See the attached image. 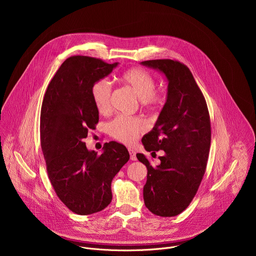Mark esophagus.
I'll return each mask as SVG.
<instances>
[{"mask_svg": "<svg viewBox=\"0 0 256 256\" xmlns=\"http://www.w3.org/2000/svg\"><path fill=\"white\" fill-rule=\"evenodd\" d=\"M128 152H130V160L132 161H136V152L132 150V149H128Z\"/></svg>", "mask_w": 256, "mask_h": 256, "instance_id": "esophagus-1", "label": "esophagus"}]
</instances>
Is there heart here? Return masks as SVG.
Returning a JSON list of instances; mask_svg holds the SVG:
<instances>
[{"mask_svg":"<svg viewBox=\"0 0 256 256\" xmlns=\"http://www.w3.org/2000/svg\"><path fill=\"white\" fill-rule=\"evenodd\" d=\"M120 81L130 88L138 97L142 107L156 110L164 103V94L156 90V81L149 72L140 68H128L122 72ZM91 98L95 108L100 114H107L112 107V86L104 79L96 80L90 89ZM147 126L138 116H118L107 124V132L114 138L124 142L132 144L140 134Z\"/></svg>","mask_w":256,"mask_h":256,"instance_id":"b5f03b06","label":"heart"}]
</instances>
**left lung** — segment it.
I'll list each match as a JSON object with an SVG mask.
<instances>
[{
    "instance_id": "8db88e82",
    "label": "left lung",
    "mask_w": 256,
    "mask_h": 256,
    "mask_svg": "<svg viewBox=\"0 0 256 256\" xmlns=\"http://www.w3.org/2000/svg\"><path fill=\"white\" fill-rule=\"evenodd\" d=\"M168 79L166 103L153 130L142 142L156 153L161 164L154 168L144 154H136L148 170L144 186L146 206L154 214L174 216L192 202L206 172L210 146V120L204 94L190 68L169 58L142 62Z\"/></svg>"
}]
</instances>
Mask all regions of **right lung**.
Instances as JSON below:
<instances>
[{"label": "right lung", "mask_w": 256, "mask_h": 256, "mask_svg": "<svg viewBox=\"0 0 256 256\" xmlns=\"http://www.w3.org/2000/svg\"><path fill=\"white\" fill-rule=\"evenodd\" d=\"M116 66L70 56L56 72L42 101L40 144L48 175L58 198L78 214L100 212L110 204L112 181L130 159L128 149L116 142H105L99 156L84 142L99 120L91 86Z\"/></svg>", "instance_id": "add662e5"}]
</instances>
